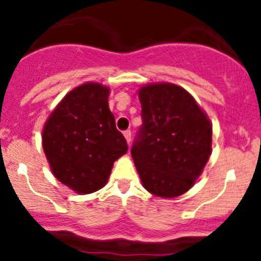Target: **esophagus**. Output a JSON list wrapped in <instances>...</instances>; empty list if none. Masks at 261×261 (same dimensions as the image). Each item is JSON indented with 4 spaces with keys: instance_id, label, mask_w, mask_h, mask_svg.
<instances>
[{
    "instance_id": "esophagus-1",
    "label": "esophagus",
    "mask_w": 261,
    "mask_h": 261,
    "mask_svg": "<svg viewBox=\"0 0 261 261\" xmlns=\"http://www.w3.org/2000/svg\"><path fill=\"white\" fill-rule=\"evenodd\" d=\"M124 137H125L128 145H130V141H132V133H130V130H125L124 132Z\"/></svg>"
}]
</instances>
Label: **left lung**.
<instances>
[{
  "mask_svg": "<svg viewBox=\"0 0 261 261\" xmlns=\"http://www.w3.org/2000/svg\"><path fill=\"white\" fill-rule=\"evenodd\" d=\"M138 98L142 125L130 153L142 186L159 197H177L195 184L211 156V120L177 85H146Z\"/></svg>",
  "mask_w": 261,
  "mask_h": 261,
  "instance_id": "8db88e82",
  "label": "left lung"
}]
</instances>
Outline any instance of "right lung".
<instances>
[{
    "label": "right lung",
    "instance_id": "obj_1",
    "mask_svg": "<svg viewBox=\"0 0 261 261\" xmlns=\"http://www.w3.org/2000/svg\"><path fill=\"white\" fill-rule=\"evenodd\" d=\"M108 95L107 86L81 85L66 94L43 128V149L53 175L82 195L103 188L114 162L128 150Z\"/></svg>",
    "mask_w": 261,
    "mask_h": 261
}]
</instances>
